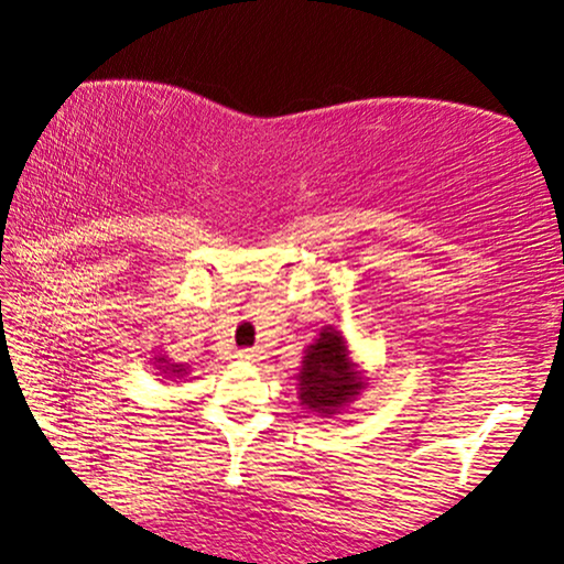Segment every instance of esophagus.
<instances>
[{"label": "esophagus", "instance_id": "esophagus-1", "mask_svg": "<svg viewBox=\"0 0 564 564\" xmlns=\"http://www.w3.org/2000/svg\"><path fill=\"white\" fill-rule=\"evenodd\" d=\"M264 354H267L264 349H241L236 357L241 361H249V365H257V361L264 359Z\"/></svg>", "mask_w": 564, "mask_h": 564}]
</instances>
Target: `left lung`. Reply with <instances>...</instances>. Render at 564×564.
Segmentation results:
<instances>
[{"label":"left lung","mask_w":564,"mask_h":564,"mask_svg":"<svg viewBox=\"0 0 564 564\" xmlns=\"http://www.w3.org/2000/svg\"><path fill=\"white\" fill-rule=\"evenodd\" d=\"M303 354L295 380L300 405H305L307 413L334 419L367 390L369 377L351 357L344 330L323 326L318 338Z\"/></svg>","instance_id":"8db88e82"}]
</instances>
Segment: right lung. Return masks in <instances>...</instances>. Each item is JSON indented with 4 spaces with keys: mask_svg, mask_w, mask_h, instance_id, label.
Wrapping results in <instances>:
<instances>
[{
    "mask_svg": "<svg viewBox=\"0 0 564 564\" xmlns=\"http://www.w3.org/2000/svg\"><path fill=\"white\" fill-rule=\"evenodd\" d=\"M153 369H156V375L164 377V380H182V377L189 375L187 365H176V361L169 359L164 351L153 357Z\"/></svg>",
    "mask_w": 564,
    "mask_h": 564,
    "instance_id": "1",
    "label": "right lung"
}]
</instances>
